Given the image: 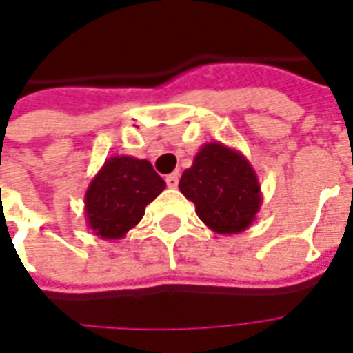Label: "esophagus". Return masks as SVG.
Segmentation results:
<instances>
[{
	"label": "esophagus",
	"instance_id": "esophagus-1",
	"mask_svg": "<svg viewBox=\"0 0 353 353\" xmlns=\"http://www.w3.org/2000/svg\"><path fill=\"white\" fill-rule=\"evenodd\" d=\"M177 183H179V174H177V172H174V174L166 176V185H168L170 189H176Z\"/></svg>",
	"mask_w": 353,
	"mask_h": 353
}]
</instances>
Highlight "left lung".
Listing matches in <instances>:
<instances>
[{"label": "left lung", "mask_w": 353, "mask_h": 353, "mask_svg": "<svg viewBox=\"0 0 353 353\" xmlns=\"http://www.w3.org/2000/svg\"><path fill=\"white\" fill-rule=\"evenodd\" d=\"M179 191L208 229L227 236L250 229L263 204L259 177L250 161L219 141L200 147L179 179Z\"/></svg>", "instance_id": "1"}]
</instances>
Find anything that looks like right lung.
Masks as SVG:
<instances>
[{"mask_svg":"<svg viewBox=\"0 0 353 353\" xmlns=\"http://www.w3.org/2000/svg\"><path fill=\"white\" fill-rule=\"evenodd\" d=\"M162 179L145 159L115 154L103 162L85 192L87 227L101 240H121L162 191Z\"/></svg>","mask_w":353,"mask_h":353,"instance_id":"1","label":"right lung"}]
</instances>
